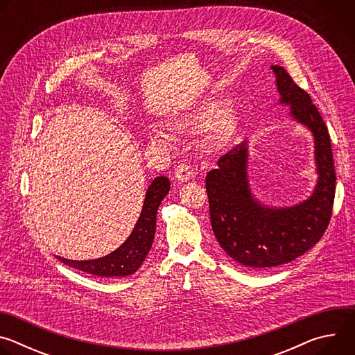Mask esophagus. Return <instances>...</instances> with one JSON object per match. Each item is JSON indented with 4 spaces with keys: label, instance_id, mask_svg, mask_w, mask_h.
I'll list each match as a JSON object with an SVG mask.
<instances>
[{
    "label": "esophagus",
    "instance_id": "1",
    "mask_svg": "<svg viewBox=\"0 0 355 355\" xmlns=\"http://www.w3.org/2000/svg\"><path fill=\"white\" fill-rule=\"evenodd\" d=\"M174 175H175V180H177L178 182H185V181H188V180H191V178L193 177V171H192V168H191L189 166H187V164H180V166L175 168Z\"/></svg>",
    "mask_w": 355,
    "mask_h": 355
}]
</instances>
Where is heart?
I'll return each mask as SVG.
<instances>
[{"instance_id":"b5f03b06","label":"heart","mask_w":355,"mask_h":355,"mask_svg":"<svg viewBox=\"0 0 355 355\" xmlns=\"http://www.w3.org/2000/svg\"><path fill=\"white\" fill-rule=\"evenodd\" d=\"M220 111H222L220 104L207 103L205 105H200L199 108L188 114H184L177 119H173L170 125L173 129L184 133H198L211 126L208 139L211 141H220L226 133V126H227V115L221 114L219 116ZM150 139L151 141L159 143V144H166L168 141V136L162 130L151 132Z\"/></svg>"}]
</instances>
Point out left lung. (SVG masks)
<instances>
[{
    "instance_id": "obj_1",
    "label": "left lung",
    "mask_w": 355,
    "mask_h": 355,
    "mask_svg": "<svg viewBox=\"0 0 355 355\" xmlns=\"http://www.w3.org/2000/svg\"><path fill=\"white\" fill-rule=\"evenodd\" d=\"M279 104L308 128L315 140L318 182L312 195L293 207L261 204L250 188L247 141L223 155L207 175L211 225L216 240L239 264L259 270L286 264L311 250L326 232L334 202L336 173L329 130L306 91L286 70L271 66Z\"/></svg>"
}]
</instances>
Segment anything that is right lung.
<instances>
[{
  "mask_svg": "<svg viewBox=\"0 0 355 355\" xmlns=\"http://www.w3.org/2000/svg\"><path fill=\"white\" fill-rule=\"evenodd\" d=\"M170 191V180L167 177H157L147 188L140 216L130 233L121 247L110 252L108 256L95 260H67L56 256L63 264L92 274L96 277L122 278L135 274L143 264L151 248L156 233V218L162 200Z\"/></svg>",
  "mask_w": 355,
  "mask_h": 355,
  "instance_id": "add662e5",
  "label": "right lung"
}]
</instances>
